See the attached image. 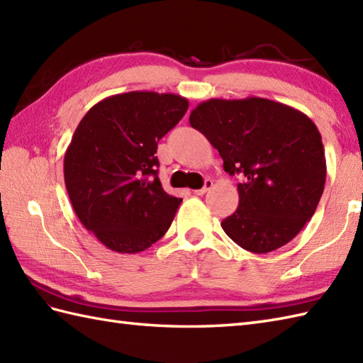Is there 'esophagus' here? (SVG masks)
<instances>
[{"label": "esophagus", "instance_id": "34e87169", "mask_svg": "<svg viewBox=\"0 0 363 363\" xmlns=\"http://www.w3.org/2000/svg\"><path fill=\"white\" fill-rule=\"evenodd\" d=\"M212 187H213V182H212L211 179H207V181L204 182V187H203V189H198V190H194V194H195V195H204V194H207V191H209Z\"/></svg>", "mask_w": 363, "mask_h": 363}]
</instances>
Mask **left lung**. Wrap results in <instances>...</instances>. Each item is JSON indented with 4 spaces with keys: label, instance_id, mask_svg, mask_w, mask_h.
Segmentation results:
<instances>
[{
    "label": "left lung",
    "instance_id": "8db88e82",
    "mask_svg": "<svg viewBox=\"0 0 363 363\" xmlns=\"http://www.w3.org/2000/svg\"><path fill=\"white\" fill-rule=\"evenodd\" d=\"M237 184V211L221 221L243 250L265 254L287 245L312 218L326 182V157L315 123L267 98H212L190 112Z\"/></svg>",
    "mask_w": 363,
    "mask_h": 363
}]
</instances>
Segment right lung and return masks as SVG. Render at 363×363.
I'll use <instances>...</instances> for the list:
<instances>
[{
	"instance_id": "add662e5",
	"label": "right lung",
	"mask_w": 363,
	"mask_h": 363,
	"mask_svg": "<svg viewBox=\"0 0 363 363\" xmlns=\"http://www.w3.org/2000/svg\"><path fill=\"white\" fill-rule=\"evenodd\" d=\"M187 109L179 95L128 91L96 103L76 128L65 187L79 221L106 248L140 252L172 225L182 199L162 189L154 154Z\"/></svg>"
}]
</instances>
